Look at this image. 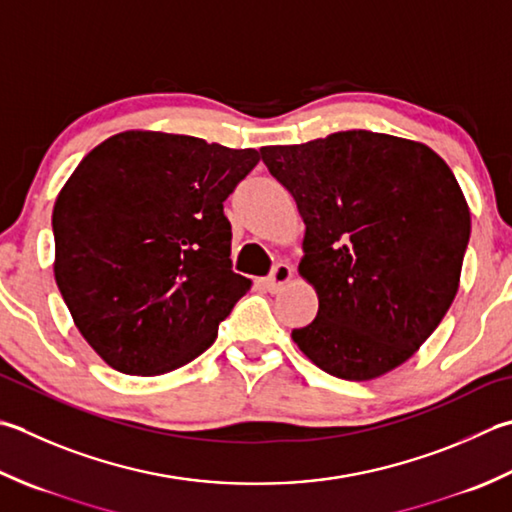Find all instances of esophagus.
<instances>
[{
  "label": "esophagus",
  "instance_id": "esophagus-1",
  "mask_svg": "<svg viewBox=\"0 0 512 512\" xmlns=\"http://www.w3.org/2000/svg\"><path fill=\"white\" fill-rule=\"evenodd\" d=\"M290 277H293V268L288 264H277L273 268V273H270V277L264 279V286L270 290V293H277V290H282L290 282Z\"/></svg>",
  "mask_w": 512,
  "mask_h": 512
}]
</instances>
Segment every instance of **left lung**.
<instances>
[{
  "label": "left lung",
  "mask_w": 512,
  "mask_h": 512,
  "mask_svg": "<svg viewBox=\"0 0 512 512\" xmlns=\"http://www.w3.org/2000/svg\"><path fill=\"white\" fill-rule=\"evenodd\" d=\"M262 159L306 224L299 275L319 297L293 342L324 373L368 382L402 366L448 313L470 239L453 170L413 139L342 130Z\"/></svg>",
  "instance_id": "obj_1"
}]
</instances>
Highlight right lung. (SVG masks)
I'll return each instance as SVG.
<instances>
[{
    "label": "right lung",
    "mask_w": 512,
    "mask_h": 512,
    "mask_svg": "<svg viewBox=\"0 0 512 512\" xmlns=\"http://www.w3.org/2000/svg\"><path fill=\"white\" fill-rule=\"evenodd\" d=\"M262 150L124 130L95 146L53 208L55 282L88 346L164 375L217 339L250 279L230 270L224 202Z\"/></svg>",
    "instance_id": "right-lung-1"
}]
</instances>
